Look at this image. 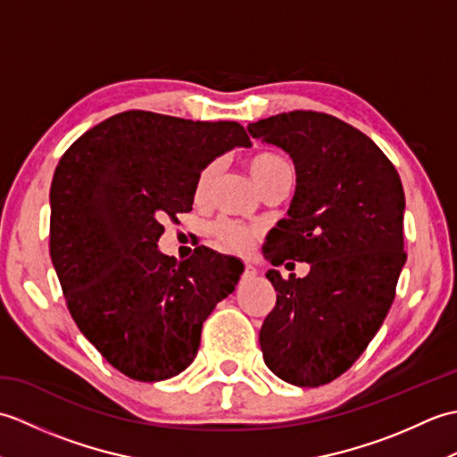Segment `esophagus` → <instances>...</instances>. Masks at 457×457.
Segmentation results:
<instances>
[{
    "label": "esophagus",
    "mask_w": 457,
    "mask_h": 457,
    "mask_svg": "<svg viewBox=\"0 0 457 457\" xmlns=\"http://www.w3.org/2000/svg\"><path fill=\"white\" fill-rule=\"evenodd\" d=\"M255 275H257V269H255L253 265H245L244 275H241V278H244V280H251V278H255Z\"/></svg>",
    "instance_id": "esophagus-1"
}]
</instances>
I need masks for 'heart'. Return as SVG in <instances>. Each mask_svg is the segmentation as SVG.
I'll list each match as a JSON object with an SVG mask.
<instances>
[{"instance_id": "heart-1", "label": "heart", "mask_w": 457, "mask_h": 457, "mask_svg": "<svg viewBox=\"0 0 457 457\" xmlns=\"http://www.w3.org/2000/svg\"><path fill=\"white\" fill-rule=\"evenodd\" d=\"M247 170L257 182V187L263 190L270 182L277 180L283 174H293L290 162L280 157L277 153H255L247 159ZM220 174V161H210L200 169L196 182H194V198L204 200L210 194L213 182H216ZM212 234L216 237L218 245L231 253H247L253 249L255 241L259 239V229L253 226H245V223L231 221V220H220L212 226Z\"/></svg>"}]
</instances>
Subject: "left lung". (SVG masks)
I'll list each match as a JSON object with an SVG mask.
<instances>
[{
  "label": "left lung",
  "instance_id": "obj_1",
  "mask_svg": "<svg viewBox=\"0 0 457 457\" xmlns=\"http://www.w3.org/2000/svg\"><path fill=\"white\" fill-rule=\"evenodd\" d=\"M249 133L295 161L288 218L263 253L277 265L306 261L304 278H267L277 304L259 332L267 367L296 386L332 383L375 337L406 261L404 190L386 154L342 120L312 110L249 123Z\"/></svg>",
  "mask_w": 457,
  "mask_h": 457
}]
</instances>
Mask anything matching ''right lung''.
<instances>
[{
	"label": "right lung",
	"instance_id": "right-lung-1",
	"mask_svg": "<svg viewBox=\"0 0 457 457\" xmlns=\"http://www.w3.org/2000/svg\"><path fill=\"white\" fill-rule=\"evenodd\" d=\"M251 139L237 121L145 110L112 115L56 164L48 251L66 308L102 357L135 381H162L196 357L204 320L236 290L239 261L208 247L162 255L164 220L190 212L204 164Z\"/></svg>",
	"mask_w": 457,
	"mask_h": 457
}]
</instances>
